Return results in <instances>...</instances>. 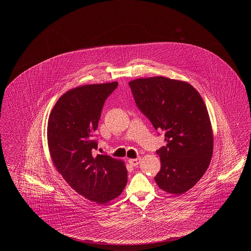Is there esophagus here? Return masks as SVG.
Instances as JSON below:
<instances>
[{
  "mask_svg": "<svg viewBox=\"0 0 251 251\" xmlns=\"http://www.w3.org/2000/svg\"><path fill=\"white\" fill-rule=\"evenodd\" d=\"M140 160H141V158L137 157V158H133V159H128V162L133 166H137L140 163Z\"/></svg>",
  "mask_w": 251,
  "mask_h": 251,
  "instance_id": "obj_1",
  "label": "esophagus"
}]
</instances>
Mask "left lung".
Instances as JSON below:
<instances>
[{
  "label": "left lung",
  "instance_id": "obj_1",
  "mask_svg": "<svg viewBox=\"0 0 251 251\" xmlns=\"http://www.w3.org/2000/svg\"><path fill=\"white\" fill-rule=\"evenodd\" d=\"M135 103L166 146L156 151L161 168L154 180L162 190L180 195L203 177L214 151L210 116L200 94L187 82L155 76L130 81Z\"/></svg>",
  "mask_w": 251,
  "mask_h": 251
}]
</instances>
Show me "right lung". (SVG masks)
Returning <instances> with one entry per match:
<instances>
[{"mask_svg":"<svg viewBox=\"0 0 251 251\" xmlns=\"http://www.w3.org/2000/svg\"><path fill=\"white\" fill-rule=\"evenodd\" d=\"M118 82L84 85L64 94L52 109L47 126L50 155L58 172L77 193L97 204L117 198L127 182L122 160L93 155V139L108 97Z\"/></svg>","mask_w":251,"mask_h":251,"instance_id":"right-lung-1","label":"right lung"}]
</instances>
